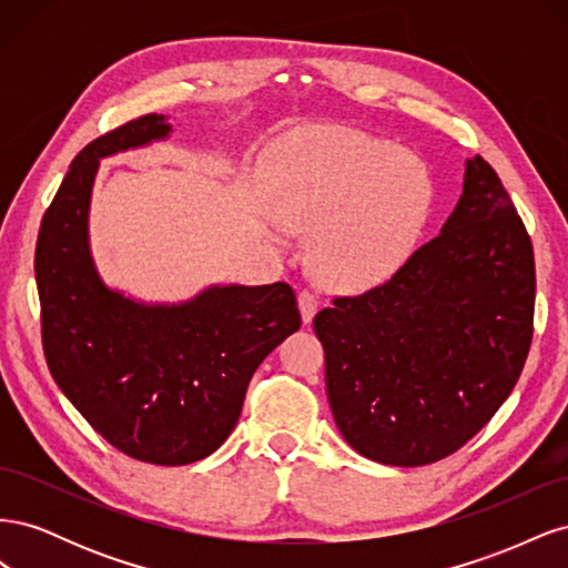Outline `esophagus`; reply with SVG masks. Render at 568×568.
I'll return each mask as SVG.
<instances>
[{"instance_id":"esophagus-1","label":"esophagus","mask_w":568,"mask_h":568,"mask_svg":"<svg viewBox=\"0 0 568 568\" xmlns=\"http://www.w3.org/2000/svg\"><path fill=\"white\" fill-rule=\"evenodd\" d=\"M298 307H301V317L305 324H311L315 313H317V296L313 294V291L303 288L298 294Z\"/></svg>"}]
</instances>
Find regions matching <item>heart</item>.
Listing matches in <instances>:
<instances>
[{"instance_id": "obj_1", "label": "heart", "mask_w": 568, "mask_h": 568, "mask_svg": "<svg viewBox=\"0 0 568 568\" xmlns=\"http://www.w3.org/2000/svg\"><path fill=\"white\" fill-rule=\"evenodd\" d=\"M432 182L424 165L346 128H322L296 142L277 184V217L294 234H313V265L343 288L386 280L424 225Z\"/></svg>"}]
</instances>
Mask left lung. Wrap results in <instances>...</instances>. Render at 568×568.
<instances>
[{"label":"left lung","instance_id":"8db88e82","mask_svg":"<svg viewBox=\"0 0 568 568\" xmlns=\"http://www.w3.org/2000/svg\"><path fill=\"white\" fill-rule=\"evenodd\" d=\"M532 307L530 236L500 178L476 156L438 236L382 284L334 296L315 315L338 432L390 467L457 453L519 382Z\"/></svg>","mask_w":568,"mask_h":568}]
</instances>
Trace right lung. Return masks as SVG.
I'll return each mask as SVG.
<instances>
[{
	"mask_svg": "<svg viewBox=\"0 0 568 568\" xmlns=\"http://www.w3.org/2000/svg\"><path fill=\"white\" fill-rule=\"evenodd\" d=\"M168 132L146 113L78 153L42 217L36 280L47 367L65 398L115 450L180 467L227 440L253 372L301 313L286 282L215 286L173 307L136 305L101 284L88 248L99 159Z\"/></svg>",
	"mask_w": 568,
	"mask_h": 568,
	"instance_id": "right-lung-1",
	"label": "right lung"
}]
</instances>
